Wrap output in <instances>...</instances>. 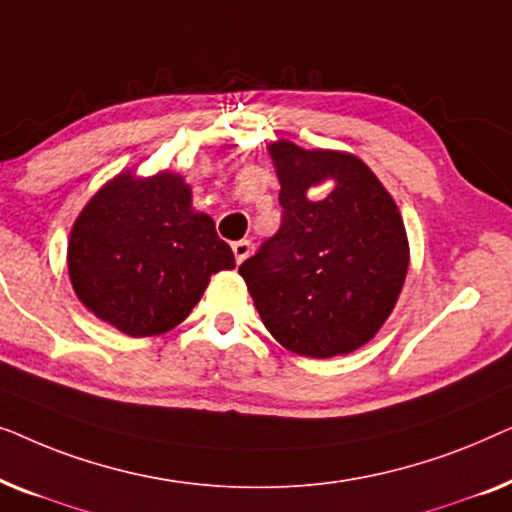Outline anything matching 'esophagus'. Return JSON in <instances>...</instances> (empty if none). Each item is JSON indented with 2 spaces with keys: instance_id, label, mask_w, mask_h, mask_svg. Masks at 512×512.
I'll use <instances>...</instances> for the list:
<instances>
[{
  "instance_id": "obj_1",
  "label": "esophagus",
  "mask_w": 512,
  "mask_h": 512,
  "mask_svg": "<svg viewBox=\"0 0 512 512\" xmlns=\"http://www.w3.org/2000/svg\"><path fill=\"white\" fill-rule=\"evenodd\" d=\"M233 254H235V261L242 263L244 258L251 254V242L249 240H237L233 242Z\"/></svg>"
}]
</instances>
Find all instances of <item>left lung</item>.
Listing matches in <instances>:
<instances>
[{
  "label": "left lung",
  "instance_id": "1",
  "mask_svg": "<svg viewBox=\"0 0 512 512\" xmlns=\"http://www.w3.org/2000/svg\"><path fill=\"white\" fill-rule=\"evenodd\" d=\"M279 172L282 226L240 275L263 324L300 356L349 354L373 338L394 310L408 272V240L396 202L349 153L270 146ZM324 178V201L306 191Z\"/></svg>",
  "mask_w": 512,
  "mask_h": 512
}]
</instances>
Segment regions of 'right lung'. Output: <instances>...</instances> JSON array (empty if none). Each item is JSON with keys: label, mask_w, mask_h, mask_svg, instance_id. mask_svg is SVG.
Instances as JSON below:
<instances>
[{"label": "right lung", "mask_w": 512, "mask_h": 512, "mask_svg": "<svg viewBox=\"0 0 512 512\" xmlns=\"http://www.w3.org/2000/svg\"><path fill=\"white\" fill-rule=\"evenodd\" d=\"M81 303L132 338L181 324L209 277L235 268L214 221L191 209V188L170 172L121 174L88 202L67 249Z\"/></svg>", "instance_id": "1"}]
</instances>
